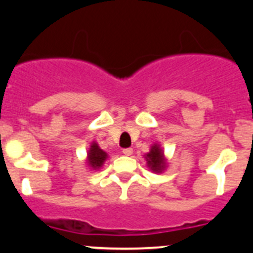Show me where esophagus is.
I'll use <instances>...</instances> for the list:
<instances>
[{"mask_svg":"<svg viewBox=\"0 0 253 253\" xmlns=\"http://www.w3.org/2000/svg\"><path fill=\"white\" fill-rule=\"evenodd\" d=\"M131 153H133V149H131V148H124V149H123V154H125V156H130Z\"/></svg>","mask_w":253,"mask_h":253,"instance_id":"esophagus-1","label":"esophagus"}]
</instances>
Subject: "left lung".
<instances>
[{
  "label": "left lung",
  "mask_w": 253,
  "mask_h": 253,
  "mask_svg": "<svg viewBox=\"0 0 253 253\" xmlns=\"http://www.w3.org/2000/svg\"><path fill=\"white\" fill-rule=\"evenodd\" d=\"M146 160L149 169L154 172H162L165 166H166L162 151H161L160 147H158L157 144H154V146L152 147L151 152L146 156Z\"/></svg>",
  "instance_id": "left-lung-1"
}]
</instances>
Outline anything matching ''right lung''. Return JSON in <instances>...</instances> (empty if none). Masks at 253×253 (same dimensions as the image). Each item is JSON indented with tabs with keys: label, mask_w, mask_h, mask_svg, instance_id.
<instances>
[{
	"label": "right lung",
	"mask_w": 253,
	"mask_h": 253,
	"mask_svg": "<svg viewBox=\"0 0 253 253\" xmlns=\"http://www.w3.org/2000/svg\"><path fill=\"white\" fill-rule=\"evenodd\" d=\"M107 154L105 153L102 149H100V147L96 144V143H92L90 151H88V165H90L92 169H100L102 166V163L106 160Z\"/></svg>",
	"instance_id": "1"
}]
</instances>
